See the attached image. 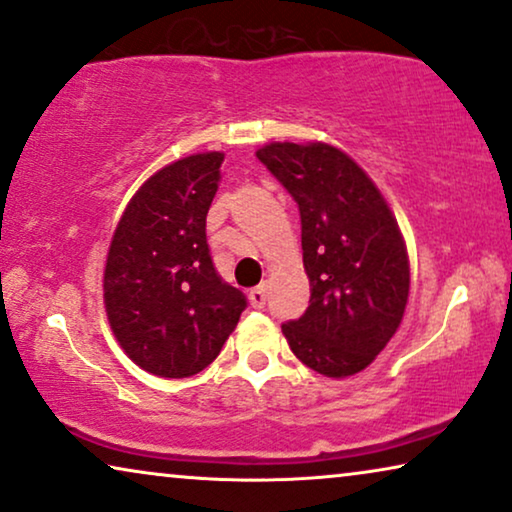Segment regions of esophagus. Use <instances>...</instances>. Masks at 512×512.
<instances>
[{"label": "esophagus", "mask_w": 512, "mask_h": 512, "mask_svg": "<svg viewBox=\"0 0 512 512\" xmlns=\"http://www.w3.org/2000/svg\"><path fill=\"white\" fill-rule=\"evenodd\" d=\"M265 286H258V289H254V291H249V303H251V307H256V310H261V307L265 305Z\"/></svg>", "instance_id": "obj_1"}]
</instances>
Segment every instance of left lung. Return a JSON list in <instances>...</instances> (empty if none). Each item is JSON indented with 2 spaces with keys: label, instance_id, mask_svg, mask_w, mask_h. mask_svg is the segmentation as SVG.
Wrapping results in <instances>:
<instances>
[{
  "label": "left lung",
  "instance_id": "left-lung-1",
  "mask_svg": "<svg viewBox=\"0 0 512 512\" xmlns=\"http://www.w3.org/2000/svg\"><path fill=\"white\" fill-rule=\"evenodd\" d=\"M256 158L298 202L310 305L282 326L314 373L366 370L401 326L410 258L387 200L366 170L326 142H270Z\"/></svg>",
  "mask_w": 512,
  "mask_h": 512
}]
</instances>
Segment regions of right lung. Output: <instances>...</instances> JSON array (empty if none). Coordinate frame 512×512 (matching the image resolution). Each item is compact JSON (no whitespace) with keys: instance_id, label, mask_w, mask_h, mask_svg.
<instances>
[{"instance_id":"1","label":"right lung","mask_w":512,"mask_h":512,"mask_svg":"<svg viewBox=\"0 0 512 512\" xmlns=\"http://www.w3.org/2000/svg\"><path fill=\"white\" fill-rule=\"evenodd\" d=\"M223 158L193 153L153 172L123 209L107 251L111 333L135 366L165 380L205 370L247 307L216 275L205 235Z\"/></svg>"}]
</instances>
